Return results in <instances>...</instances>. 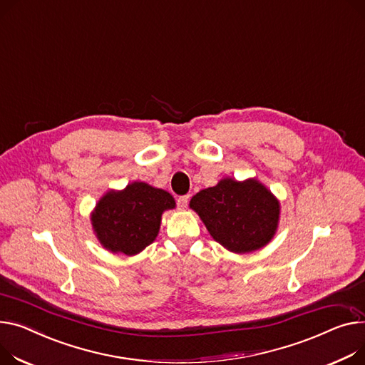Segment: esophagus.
Here are the masks:
<instances>
[{
	"mask_svg": "<svg viewBox=\"0 0 365 365\" xmlns=\"http://www.w3.org/2000/svg\"><path fill=\"white\" fill-rule=\"evenodd\" d=\"M187 202H189V197H187V195L179 197V198H178V207H179V210H186Z\"/></svg>",
	"mask_w": 365,
	"mask_h": 365,
	"instance_id": "1",
	"label": "esophagus"
}]
</instances>
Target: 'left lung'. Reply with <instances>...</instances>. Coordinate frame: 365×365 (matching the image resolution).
<instances>
[{
	"instance_id": "1",
	"label": "left lung",
	"mask_w": 365,
	"mask_h": 365,
	"mask_svg": "<svg viewBox=\"0 0 365 365\" xmlns=\"http://www.w3.org/2000/svg\"><path fill=\"white\" fill-rule=\"evenodd\" d=\"M189 207L211 237L227 251L248 254L269 245L280 220V202L255 178H225L193 195Z\"/></svg>"
}]
</instances>
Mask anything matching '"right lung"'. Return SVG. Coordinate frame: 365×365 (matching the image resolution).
<instances>
[{
	"mask_svg": "<svg viewBox=\"0 0 365 365\" xmlns=\"http://www.w3.org/2000/svg\"><path fill=\"white\" fill-rule=\"evenodd\" d=\"M175 207L167 190L132 182L121 190L106 192L91 212V223L103 248L132 257L153 244L163 212Z\"/></svg>",
	"mask_w": 365,
	"mask_h": 365,
	"instance_id": "1",
	"label": "right lung"
}]
</instances>
